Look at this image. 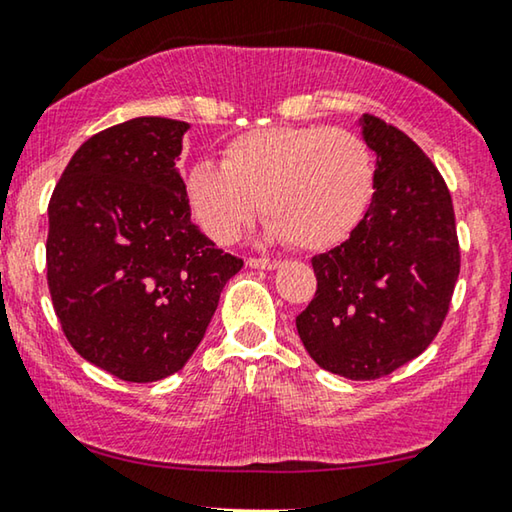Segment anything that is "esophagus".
I'll list each match as a JSON object with an SVG mask.
<instances>
[{
	"label": "esophagus",
	"instance_id": "obj_1",
	"mask_svg": "<svg viewBox=\"0 0 512 512\" xmlns=\"http://www.w3.org/2000/svg\"><path fill=\"white\" fill-rule=\"evenodd\" d=\"M246 264L250 266V269H264V271H273L280 266L278 259H266V257H250Z\"/></svg>",
	"mask_w": 512,
	"mask_h": 512
}]
</instances>
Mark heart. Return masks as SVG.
<instances>
[{"instance_id":"obj_1","label":"heart","mask_w":512,"mask_h":512,"mask_svg":"<svg viewBox=\"0 0 512 512\" xmlns=\"http://www.w3.org/2000/svg\"><path fill=\"white\" fill-rule=\"evenodd\" d=\"M375 188L372 154L347 128L266 126L225 144L220 165L195 163L186 195L197 225L232 243L257 213L269 241L331 248L361 223Z\"/></svg>"}]
</instances>
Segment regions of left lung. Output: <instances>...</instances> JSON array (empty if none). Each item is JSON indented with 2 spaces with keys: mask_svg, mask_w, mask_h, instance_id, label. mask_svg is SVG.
<instances>
[{
  "mask_svg": "<svg viewBox=\"0 0 512 512\" xmlns=\"http://www.w3.org/2000/svg\"><path fill=\"white\" fill-rule=\"evenodd\" d=\"M375 193L349 239L312 257L317 292L296 331L319 368L379 379L423 354L444 324L460 276L455 213L444 179L398 128L363 114Z\"/></svg>",
  "mask_w": 512,
  "mask_h": 512,
  "instance_id": "1",
  "label": "left lung"
}]
</instances>
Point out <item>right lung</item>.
<instances>
[{
  "instance_id": "add662e5",
  "label": "right lung",
  "mask_w": 512,
  "mask_h": 512,
  "mask_svg": "<svg viewBox=\"0 0 512 512\" xmlns=\"http://www.w3.org/2000/svg\"><path fill=\"white\" fill-rule=\"evenodd\" d=\"M186 121L137 117L82 144L48 204V287L68 342L147 384L200 345L243 262L190 220L177 160Z\"/></svg>"
}]
</instances>
